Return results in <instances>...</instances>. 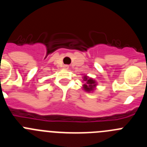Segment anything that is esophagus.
<instances>
[{
    "label": "esophagus",
    "mask_w": 147,
    "mask_h": 147,
    "mask_svg": "<svg viewBox=\"0 0 147 147\" xmlns=\"http://www.w3.org/2000/svg\"><path fill=\"white\" fill-rule=\"evenodd\" d=\"M68 67H69V65H63V68L64 69H68Z\"/></svg>",
    "instance_id": "obj_1"
}]
</instances>
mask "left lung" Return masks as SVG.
Masks as SVG:
<instances>
[{
  "mask_svg": "<svg viewBox=\"0 0 147 147\" xmlns=\"http://www.w3.org/2000/svg\"><path fill=\"white\" fill-rule=\"evenodd\" d=\"M84 80H85V81H87V85H84V88H85V90H87V91L92 90L96 85L94 80H93L92 79H88L86 76H85Z\"/></svg>",
  "mask_w": 147,
  "mask_h": 147,
  "instance_id": "1",
  "label": "left lung"
}]
</instances>
